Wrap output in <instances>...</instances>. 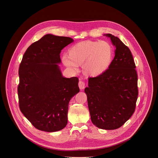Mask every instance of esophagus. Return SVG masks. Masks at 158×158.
<instances>
[{
	"label": "esophagus",
	"instance_id": "1",
	"mask_svg": "<svg viewBox=\"0 0 158 158\" xmlns=\"http://www.w3.org/2000/svg\"><path fill=\"white\" fill-rule=\"evenodd\" d=\"M79 87L80 88V89H84L85 87V82L82 81V80H80L79 82Z\"/></svg>",
	"mask_w": 158,
	"mask_h": 158
}]
</instances>
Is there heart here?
Returning a JSON list of instances; mask_svg holds the SVG:
<instances>
[{"label": "heart", "mask_w": 158, "mask_h": 158, "mask_svg": "<svg viewBox=\"0 0 158 158\" xmlns=\"http://www.w3.org/2000/svg\"><path fill=\"white\" fill-rule=\"evenodd\" d=\"M112 57L110 45L104 41L85 40L74 44L69 49V55L62 56L63 64L72 71H77L83 64L84 73L96 77L109 67Z\"/></svg>", "instance_id": "1"}]
</instances>
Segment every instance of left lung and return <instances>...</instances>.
Instances as JSON below:
<instances>
[{"label":"left lung","mask_w":158,"mask_h":158,"mask_svg":"<svg viewBox=\"0 0 158 158\" xmlns=\"http://www.w3.org/2000/svg\"><path fill=\"white\" fill-rule=\"evenodd\" d=\"M106 35L116 46L114 58L104 73L89 78L84 91L93 123L100 129L113 130L121 127L134 112L138 74L129 48L118 37Z\"/></svg>","instance_id":"obj_1"}]
</instances>
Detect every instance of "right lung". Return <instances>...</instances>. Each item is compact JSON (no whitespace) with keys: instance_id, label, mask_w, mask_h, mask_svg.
Here are the masks:
<instances>
[{"instance_id":"obj_1","label":"right lung","mask_w":158,"mask_h":158,"mask_svg":"<svg viewBox=\"0 0 158 158\" xmlns=\"http://www.w3.org/2000/svg\"><path fill=\"white\" fill-rule=\"evenodd\" d=\"M73 42L47 34L31 45L20 64L19 108L39 130L55 132L67 124L69 102L79 92V79L64 77L57 64L61 50Z\"/></svg>"}]
</instances>
